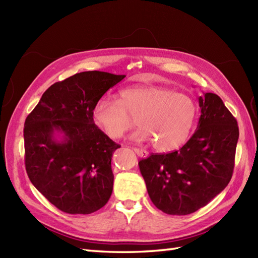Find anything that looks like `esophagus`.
Returning <instances> with one entry per match:
<instances>
[{
	"mask_svg": "<svg viewBox=\"0 0 258 258\" xmlns=\"http://www.w3.org/2000/svg\"><path fill=\"white\" fill-rule=\"evenodd\" d=\"M134 150V152L136 153V154H138L140 157H147L149 156V153H147L145 150H141V149H133Z\"/></svg>",
	"mask_w": 258,
	"mask_h": 258,
	"instance_id": "obj_1",
	"label": "esophagus"
}]
</instances>
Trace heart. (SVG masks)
Here are the masks:
<instances>
[{
	"mask_svg": "<svg viewBox=\"0 0 258 258\" xmlns=\"http://www.w3.org/2000/svg\"><path fill=\"white\" fill-rule=\"evenodd\" d=\"M196 102L184 93L155 85H135L118 92L117 100L102 97L92 108L93 122L109 139L118 140L134 126L135 142H153L158 152H169L188 138L197 117Z\"/></svg>",
	"mask_w": 258,
	"mask_h": 258,
	"instance_id": "obj_1",
	"label": "heart"
}]
</instances>
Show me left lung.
<instances>
[{
    "label": "left lung",
    "mask_w": 258,
    "mask_h": 258,
    "mask_svg": "<svg viewBox=\"0 0 258 258\" xmlns=\"http://www.w3.org/2000/svg\"><path fill=\"white\" fill-rule=\"evenodd\" d=\"M199 103V125L182 149L139 162L151 201L168 215H188L204 207L233 175L237 120L214 93H204Z\"/></svg>",
    "instance_id": "1"
}]
</instances>
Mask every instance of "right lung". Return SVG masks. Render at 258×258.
Returning a JSON list of instances; mask_svg holds the SVG:
<instances>
[{"label":"right lung","mask_w":258,"mask_h":258,"mask_svg":"<svg viewBox=\"0 0 258 258\" xmlns=\"http://www.w3.org/2000/svg\"><path fill=\"white\" fill-rule=\"evenodd\" d=\"M125 75L78 73L51 85L24 123L27 176L45 199L68 214H91L112 195L113 153L120 145L93 122L97 100ZM62 134L61 140L56 133Z\"/></svg>","instance_id":"1"}]
</instances>
